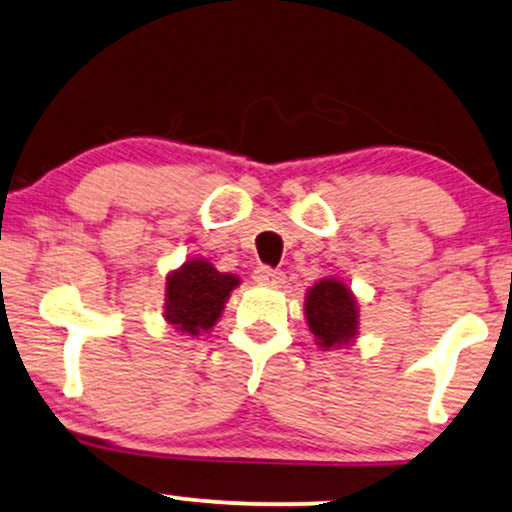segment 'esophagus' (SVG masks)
<instances>
[{
  "mask_svg": "<svg viewBox=\"0 0 512 512\" xmlns=\"http://www.w3.org/2000/svg\"><path fill=\"white\" fill-rule=\"evenodd\" d=\"M252 279H255L257 283H267V286H281L286 276H283V272H279V269H272V267H267V264H260V267L252 272Z\"/></svg>",
  "mask_w": 512,
  "mask_h": 512,
  "instance_id": "1",
  "label": "esophagus"
}]
</instances>
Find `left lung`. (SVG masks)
Instances as JSON below:
<instances>
[{
	"instance_id": "left-lung-1",
	"label": "left lung",
	"mask_w": 512,
	"mask_h": 512,
	"mask_svg": "<svg viewBox=\"0 0 512 512\" xmlns=\"http://www.w3.org/2000/svg\"><path fill=\"white\" fill-rule=\"evenodd\" d=\"M305 317L317 343L326 348H341L357 334V305L346 283L322 279L307 291Z\"/></svg>"
}]
</instances>
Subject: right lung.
<instances>
[{
	"instance_id": "1",
	"label": "right lung",
	"mask_w": 512,
	"mask_h": 512,
	"mask_svg": "<svg viewBox=\"0 0 512 512\" xmlns=\"http://www.w3.org/2000/svg\"><path fill=\"white\" fill-rule=\"evenodd\" d=\"M238 283V276L221 274L205 260L186 262L166 279V322L181 334L200 336L217 324L226 298Z\"/></svg>"
}]
</instances>
